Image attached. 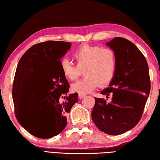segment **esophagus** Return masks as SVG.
Here are the masks:
<instances>
[{
  "mask_svg": "<svg viewBox=\"0 0 160 160\" xmlns=\"http://www.w3.org/2000/svg\"><path fill=\"white\" fill-rule=\"evenodd\" d=\"M78 97H79L80 99H82V98H83L84 97V95L79 93V95H78Z\"/></svg>",
  "mask_w": 160,
  "mask_h": 160,
  "instance_id": "esophagus-1",
  "label": "esophagus"
}]
</instances>
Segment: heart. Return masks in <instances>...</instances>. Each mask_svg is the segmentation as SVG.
<instances>
[{
    "instance_id": "obj_1",
    "label": "heart",
    "mask_w": 160,
    "mask_h": 160,
    "mask_svg": "<svg viewBox=\"0 0 160 160\" xmlns=\"http://www.w3.org/2000/svg\"><path fill=\"white\" fill-rule=\"evenodd\" d=\"M77 66L69 60L63 58L60 62V68L63 76L69 80H74L84 69L87 76L71 85L73 92L86 94L92 92L100 85L111 82L116 69V56L113 49L102 47L84 45L72 54Z\"/></svg>"
}]
</instances>
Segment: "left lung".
<instances>
[{"label": "left lung", "instance_id": "left-lung-1", "mask_svg": "<svg viewBox=\"0 0 160 160\" xmlns=\"http://www.w3.org/2000/svg\"><path fill=\"white\" fill-rule=\"evenodd\" d=\"M106 45L116 56V69L109 87L101 94L111 95V102L95 98L91 117L105 133L118 135L140 122L151 90L148 66L145 57L128 40L115 37Z\"/></svg>", "mask_w": 160, "mask_h": 160}]
</instances>
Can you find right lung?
<instances>
[{
  "instance_id": "1",
  "label": "right lung",
  "mask_w": 160,
  "mask_h": 160,
  "mask_svg": "<svg viewBox=\"0 0 160 160\" xmlns=\"http://www.w3.org/2000/svg\"><path fill=\"white\" fill-rule=\"evenodd\" d=\"M71 46L63 41L36 44L17 65L12 89L15 115L20 125L37 138L60 133L67 124V113L78 100L77 93L66 96L69 84L60 68L61 58ZM44 118L52 124L49 132L39 126Z\"/></svg>"
}]
</instances>
